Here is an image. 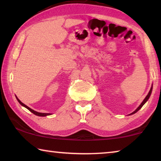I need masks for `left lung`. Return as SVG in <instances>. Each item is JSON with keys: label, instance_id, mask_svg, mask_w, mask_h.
I'll use <instances>...</instances> for the list:
<instances>
[{"label": "left lung", "instance_id": "obj_1", "mask_svg": "<svg viewBox=\"0 0 161 161\" xmlns=\"http://www.w3.org/2000/svg\"><path fill=\"white\" fill-rule=\"evenodd\" d=\"M151 92H152V87H151V90H150L149 91V92H148V95H147V96L146 97V98H145V99H144V100L143 101V102L142 103H141V105L139 106V107H138L137 108H136V109L134 111H133V113H131V114H130V115H131V114H135V113H136V112H137V111H138V110H139L140 109V108H141V107H143V106L144 105V103H145L146 102H147V101H148V99H149V97H150V96H151Z\"/></svg>", "mask_w": 161, "mask_h": 161}]
</instances>
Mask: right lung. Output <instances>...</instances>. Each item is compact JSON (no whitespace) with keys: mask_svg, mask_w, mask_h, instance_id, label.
Returning <instances> with one entry per match:
<instances>
[{"mask_svg":"<svg viewBox=\"0 0 161 161\" xmlns=\"http://www.w3.org/2000/svg\"><path fill=\"white\" fill-rule=\"evenodd\" d=\"M16 98H17V97H16ZM17 100L18 101V102L20 103L22 106H23V107H25L26 108H28V109L30 111H31V112H32V114H35V115H37V116H47V115H50V114H46V113H39V112H37V111H34V110H32V108H30V107H28V106H26L25 104H24V103H23V102H21L18 99V98H17Z\"/></svg>","mask_w":161,"mask_h":161,"instance_id":"right-lung-1","label":"right lung"}]
</instances>
